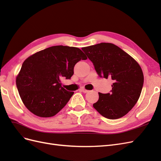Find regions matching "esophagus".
Wrapping results in <instances>:
<instances>
[{"mask_svg":"<svg viewBox=\"0 0 161 161\" xmlns=\"http://www.w3.org/2000/svg\"><path fill=\"white\" fill-rule=\"evenodd\" d=\"M80 91L81 92H85V93H86V92H89L88 90H86V89H84V88H81V89H80Z\"/></svg>","mask_w":161,"mask_h":161,"instance_id":"esophagus-1","label":"esophagus"}]
</instances>
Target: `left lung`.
Listing matches in <instances>:
<instances>
[{"label":"left lung","mask_w":161,"mask_h":161,"mask_svg":"<svg viewBox=\"0 0 161 161\" xmlns=\"http://www.w3.org/2000/svg\"><path fill=\"white\" fill-rule=\"evenodd\" d=\"M100 77L113 80L110 93L99 92L93 108L105 118L116 119L127 114L137 103L144 84L142 69L134 58L111 43L82 47Z\"/></svg>","instance_id":"8db88e82"}]
</instances>
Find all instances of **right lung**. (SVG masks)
Masks as SVG:
<instances>
[{
	"mask_svg": "<svg viewBox=\"0 0 161 161\" xmlns=\"http://www.w3.org/2000/svg\"><path fill=\"white\" fill-rule=\"evenodd\" d=\"M86 59L79 48L64 46L47 47L27 58L16 79L24 105L41 118L55 115L74 94L63 88L60 79H70L76 63Z\"/></svg>",
	"mask_w": 161,
	"mask_h": 161,
	"instance_id": "add662e5",
	"label": "right lung"
}]
</instances>
